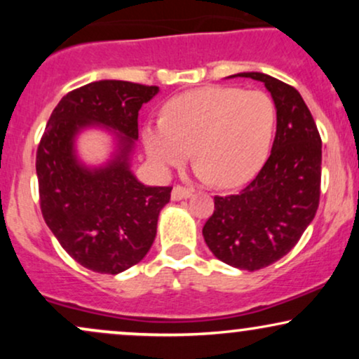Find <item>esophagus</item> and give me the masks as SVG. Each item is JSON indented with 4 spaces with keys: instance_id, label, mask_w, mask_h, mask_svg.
Instances as JSON below:
<instances>
[{
    "instance_id": "34e87169",
    "label": "esophagus",
    "mask_w": 359,
    "mask_h": 359,
    "mask_svg": "<svg viewBox=\"0 0 359 359\" xmlns=\"http://www.w3.org/2000/svg\"><path fill=\"white\" fill-rule=\"evenodd\" d=\"M191 194H192V189L191 187H185V185L177 184V185H174V189H172V199H174V201L187 199V197L191 196Z\"/></svg>"
}]
</instances>
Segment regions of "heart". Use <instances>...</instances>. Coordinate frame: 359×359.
<instances>
[{
  "label": "heart",
  "mask_w": 359,
  "mask_h": 359,
  "mask_svg": "<svg viewBox=\"0 0 359 359\" xmlns=\"http://www.w3.org/2000/svg\"><path fill=\"white\" fill-rule=\"evenodd\" d=\"M275 126L277 108L266 93L211 86L168 101L163 121L145 126L143 143L160 168L182 165L192 148L201 177L236 187L265 163Z\"/></svg>",
  "instance_id": "1"
}]
</instances>
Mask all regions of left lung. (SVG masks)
Returning a JSON list of instances; mask_svg holds the SVG:
<instances>
[{
    "mask_svg": "<svg viewBox=\"0 0 359 359\" xmlns=\"http://www.w3.org/2000/svg\"><path fill=\"white\" fill-rule=\"evenodd\" d=\"M277 108V135L262 170L238 194L214 196L203 234L214 257L240 270L271 265L297 245L314 219L320 197L323 142L299 90L262 72Z\"/></svg>",
    "mask_w": 359,
    "mask_h": 359,
    "instance_id": "8db88e82",
    "label": "left lung"
}]
</instances>
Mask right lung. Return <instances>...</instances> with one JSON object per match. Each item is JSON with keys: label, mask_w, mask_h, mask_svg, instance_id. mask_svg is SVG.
<instances>
[{"label": "right lung", "mask_w": 359, "mask_h": 359, "mask_svg": "<svg viewBox=\"0 0 359 359\" xmlns=\"http://www.w3.org/2000/svg\"><path fill=\"white\" fill-rule=\"evenodd\" d=\"M156 86L126 81L90 82L71 90L52 111L36 148L40 209L71 257L97 273L116 275L142 262L156 234V221L172 187H147L128 168L138 138V111ZM100 122L122 133V155L89 171L73 156V135Z\"/></svg>", "instance_id": "add662e5"}]
</instances>
